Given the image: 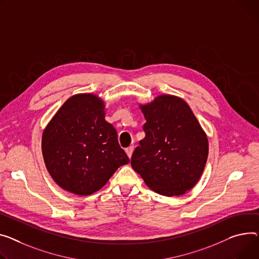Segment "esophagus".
<instances>
[{"mask_svg": "<svg viewBox=\"0 0 259 259\" xmlns=\"http://www.w3.org/2000/svg\"><path fill=\"white\" fill-rule=\"evenodd\" d=\"M133 150H134V147H133V146H130V147H128V148L126 149V153H127V155H128V157H129V158L132 156Z\"/></svg>", "mask_w": 259, "mask_h": 259, "instance_id": "34e87169", "label": "esophagus"}]
</instances>
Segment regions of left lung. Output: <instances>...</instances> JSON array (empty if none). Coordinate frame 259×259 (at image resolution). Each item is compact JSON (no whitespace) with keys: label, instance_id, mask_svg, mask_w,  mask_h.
<instances>
[{"label":"left lung","instance_id":"left-lung-1","mask_svg":"<svg viewBox=\"0 0 259 259\" xmlns=\"http://www.w3.org/2000/svg\"><path fill=\"white\" fill-rule=\"evenodd\" d=\"M145 139L131 165L145 183L162 196H180L199 181L208 156L207 136L182 99L162 95L141 105Z\"/></svg>","mask_w":259,"mask_h":259}]
</instances>
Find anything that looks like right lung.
I'll return each mask as SVG.
<instances>
[{"instance_id": "add662e5", "label": "right lung", "mask_w": 259, "mask_h": 259, "mask_svg": "<svg viewBox=\"0 0 259 259\" xmlns=\"http://www.w3.org/2000/svg\"><path fill=\"white\" fill-rule=\"evenodd\" d=\"M104 102L92 94L71 97L50 120L41 149L47 169L67 192L89 196L130 160L105 120Z\"/></svg>"}]
</instances>
